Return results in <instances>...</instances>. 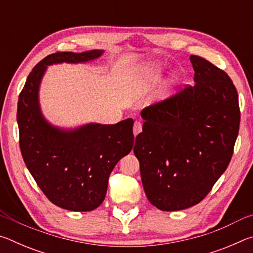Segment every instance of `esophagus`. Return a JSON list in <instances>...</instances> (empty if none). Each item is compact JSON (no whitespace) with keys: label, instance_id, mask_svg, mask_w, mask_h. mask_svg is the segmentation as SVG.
<instances>
[{"label":"esophagus","instance_id":"obj_1","mask_svg":"<svg viewBox=\"0 0 253 253\" xmlns=\"http://www.w3.org/2000/svg\"><path fill=\"white\" fill-rule=\"evenodd\" d=\"M142 127H143V125H142V123L140 122H135L134 123V127H132V131H134V135L136 136V135H138L140 131H142Z\"/></svg>","mask_w":253,"mask_h":253}]
</instances>
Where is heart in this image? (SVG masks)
<instances>
[{
    "label": "heart",
    "mask_w": 253,
    "mask_h": 253,
    "mask_svg": "<svg viewBox=\"0 0 253 253\" xmlns=\"http://www.w3.org/2000/svg\"><path fill=\"white\" fill-rule=\"evenodd\" d=\"M164 69L160 65H147L140 67L137 70V76L143 80L145 84L157 83L162 78Z\"/></svg>",
    "instance_id": "obj_1"
}]
</instances>
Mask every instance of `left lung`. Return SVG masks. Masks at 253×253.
Returning a JSON list of instances; mask_svg holds the SVG:
<instances>
[{"label":"left lung","mask_w":253,"mask_h":253,"mask_svg":"<svg viewBox=\"0 0 253 253\" xmlns=\"http://www.w3.org/2000/svg\"><path fill=\"white\" fill-rule=\"evenodd\" d=\"M190 60L195 84L144 108L135 142L144 191L162 211L185 210L208 195L228 168L239 132L230 77L199 55Z\"/></svg>","instance_id":"left-lung-1"}]
</instances>
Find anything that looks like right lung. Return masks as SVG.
Returning <instances> with one entry per match:
<instances>
[{"instance_id":"right-lung-1","label":"right lung","mask_w":253,"mask_h":253,"mask_svg":"<svg viewBox=\"0 0 253 253\" xmlns=\"http://www.w3.org/2000/svg\"><path fill=\"white\" fill-rule=\"evenodd\" d=\"M104 50L55 52L33 68L19 96L20 148L29 172L41 191L59 208L88 212L104 202L108 178L117 163L134 145L131 118L115 125L88 123L59 127L44 117L40 85L49 66L87 63Z\"/></svg>"}]
</instances>
